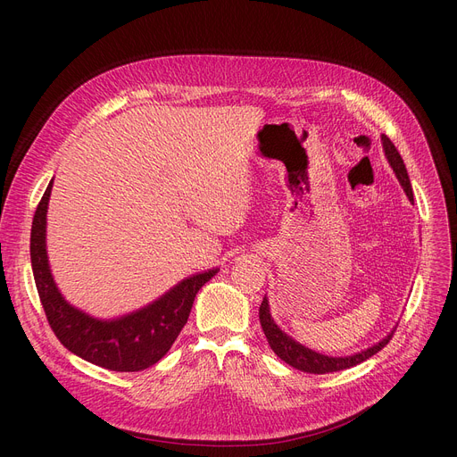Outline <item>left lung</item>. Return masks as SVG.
I'll use <instances>...</instances> for the list:
<instances>
[{"mask_svg":"<svg viewBox=\"0 0 457 457\" xmlns=\"http://www.w3.org/2000/svg\"><path fill=\"white\" fill-rule=\"evenodd\" d=\"M381 144H383V152H386V157L393 168L395 176L398 178L407 198L413 202L411 181H410V176H407L405 164H403L398 150L395 148V144L389 140L387 135H381ZM259 322H261L262 331H265V335H267V341H269L270 348L274 350V353L281 359V361H285L287 365H291L302 372H309V374L337 372V370H345V369L363 363L369 357H372L374 353H378L383 346H386L393 339V333H395V329H393L386 339H381L379 343H376L374 346H370L363 352H357L353 355H345V357H333V355H324L320 352L311 350V348L300 345L298 341H295L291 335L281 331L270 315L267 296L262 298V303L259 307Z\"/></svg>","mask_w":457,"mask_h":457,"instance_id":"8db88e82","label":"left lung"}]
</instances>
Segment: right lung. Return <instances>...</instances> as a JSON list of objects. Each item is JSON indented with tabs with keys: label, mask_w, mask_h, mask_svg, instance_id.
I'll list each match as a JSON object with an SVG mask.
<instances>
[{
	"label": "right lung",
	"mask_w": 457,
	"mask_h": 457,
	"mask_svg": "<svg viewBox=\"0 0 457 457\" xmlns=\"http://www.w3.org/2000/svg\"><path fill=\"white\" fill-rule=\"evenodd\" d=\"M54 179L35 211L31 226V267L47 322L64 348L85 361L116 372H138L155 365L170 350L187 324L202 287L219 272L212 269L179 281L159 300L112 320L94 319L70 305L54 281L46 252V212Z\"/></svg>",
	"instance_id": "1"
}]
</instances>
